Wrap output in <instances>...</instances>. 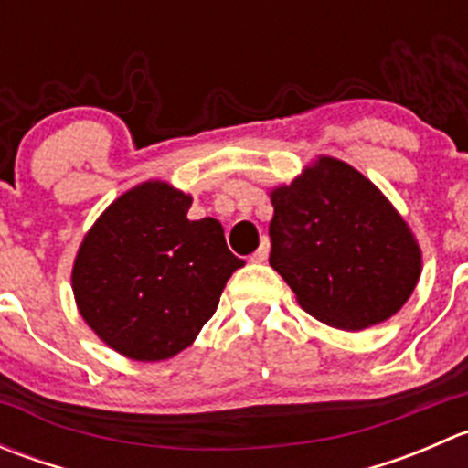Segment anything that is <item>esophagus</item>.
Segmentation results:
<instances>
[{"mask_svg":"<svg viewBox=\"0 0 468 468\" xmlns=\"http://www.w3.org/2000/svg\"><path fill=\"white\" fill-rule=\"evenodd\" d=\"M267 256H269V239L262 238L261 247H258V251L251 256V262H264L267 261Z\"/></svg>","mask_w":468,"mask_h":468,"instance_id":"1","label":"esophagus"}]
</instances>
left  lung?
<instances>
[{
  "instance_id": "1",
  "label": "left lung",
  "mask_w": 468,
  "mask_h": 468,
  "mask_svg": "<svg viewBox=\"0 0 468 468\" xmlns=\"http://www.w3.org/2000/svg\"><path fill=\"white\" fill-rule=\"evenodd\" d=\"M269 197V264L314 319L362 330L394 317L412 296L421 276L417 238L356 167L319 155Z\"/></svg>"
}]
</instances>
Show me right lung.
Masks as SVG:
<instances>
[{
    "mask_svg": "<svg viewBox=\"0 0 468 468\" xmlns=\"http://www.w3.org/2000/svg\"><path fill=\"white\" fill-rule=\"evenodd\" d=\"M190 206L169 183H140L99 215L74 258L83 322L129 360H169L190 346L244 267L219 221L187 219Z\"/></svg>",
    "mask_w": 468,
    "mask_h": 468,
    "instance_id": "add662e5",
    "label": "right lung"
}]
</instances>
